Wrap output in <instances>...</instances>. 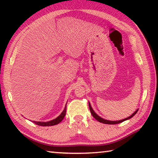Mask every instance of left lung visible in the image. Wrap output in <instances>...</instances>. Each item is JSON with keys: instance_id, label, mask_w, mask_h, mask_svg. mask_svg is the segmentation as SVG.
I'll return each mask as SVG.
<instances>
[{"instance_id": "left-lung-1", "label": "left lung", "mask_w": 158, "mask_h": 158, "mask_svg": "<svg viewBox=\"0 0 158 158\" xmlns=\"http://www.w3.org/2000/svg\"><path fill=\"white\" fill-rule=\"evenodd\" d=\"M89 109H90V112H91L92 116H93V117H94L95 118L96 120H97V121H98L99 122H100V123H102L109 124V125H110V124H111H111H118V123H122V122H123V121H126V120H127V119H130V118H131L135 116V115L136 114H137V111H138V109H137V110L135 112V113L131 115L130 116L127 117V118H125V119L121 120V121H107V120H105V119L102 118H100V116H98V115L95 113V111L93 110V109H92V107H91V106H90V103H89Z\"/></svg>"}]
</instances>
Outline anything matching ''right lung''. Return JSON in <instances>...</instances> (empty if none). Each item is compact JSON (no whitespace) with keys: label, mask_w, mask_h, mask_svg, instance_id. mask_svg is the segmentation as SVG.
Returning a JSON list of instances; mask_svg holds the SVG:
<instances>
[{"label":"right lung","mask_w":158,"mask_h":158,"mask_svg":"<svg viewBox=\"0 0 158 158\" xmlns=\"http://www.w3.org/2000/svg\"><path fill=\"white\" fill-rule=\"evenodd\" d=\"M65 113H66V106L65 109H64L63 111L61 113L59 116H58L56 118L52 120V121H49V122H36V121H33L35 124H36L37 125H40V126H52V125H55L59 123L60 122L63 121V119L64 118V117L65 116Z\"/></svg>","instance_id":"obj_1"}]
</instances>
